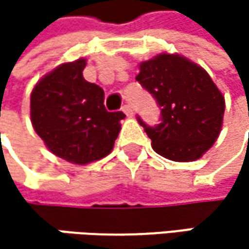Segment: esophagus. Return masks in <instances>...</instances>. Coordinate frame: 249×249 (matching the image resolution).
Here are the masks:
<instances>
[{
	"label": "esophagus",
	"instance_id": "1",
	"mask_svg": "<svg viewBox=\"0 0 249 249\" xmlns=\"http://www.w3.org/2000/svg\"><path fill=\"white\" fill-rule=\"evenodd\" d=\"M123 111H124L125 115H128V117H132V107L129 105V104H125L124 107H123Z\"/></svg>",
	"mask_w": 249,
	"mask_h": 249
}]
</instances>
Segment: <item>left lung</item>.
<instances>
[{"mask_svg": "<svg viewBox=\"0 0 249 249\" xmlns=\"http://www.w3.org/2000/svg\"><path fill=\"white\" fill-rule=\"evenodd\" d=\"M161 109V123H138L153 150L173 161H195L216 141L222 129L225 98L199 65L180 56L160 53L140 63L135 77Z\"/></svg>", "mask_w": 249, "mask_h": 249, "instance_id": "obj_1", "label": "left lung"}]
</instances>
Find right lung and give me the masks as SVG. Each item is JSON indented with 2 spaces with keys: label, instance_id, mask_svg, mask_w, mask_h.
<instances>
[{
  "label": "right lung",
  "instance_id": "1",
  "mask_svg": "<svg viewBox=\"0 0 249 249\" xmlns=\"http://www.w3.org/2000/svg\"><path fill=\"white\" fill-rule=\"evenodd\" d=\"M85 59L57 66L43 76L30 98V117L38 137L57 157L88 164L108 156L125 115L108 112L104 89L85 80Z\"/></svg>",
  "mask_w": 249,
  "mask_h": 249
}]
</instances>
